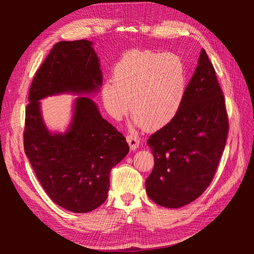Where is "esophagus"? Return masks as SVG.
Returning <instances> with one entry per match:
<instances>
[{
  "label": "esophagus",
  "instance_id": "obj_1",
  "mask_svg": "<svg viewBox=\"0 0 254 254\" xmlns=\"http://www.w3.org/2000/svg\"><path fill=\"white\" fill-rule=\"evenodd\" d=\"M126 140H127V142H128V144L130 146V149H131V150H135L137 147H139L140 141L134 135H132V134L127 135L126 136Z\"/></svg>",
  "mask_w": 254,
  "mask_h": 254
}]
</instances>
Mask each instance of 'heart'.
<instances>
[{"mask_svg": "<svg viewBox=\"0 0 254 254\" xmlns=\"http://www.w3.org/2000/svg\"><path fill=\"white\" fill-rule=\"evenodd\" d=\"M183 60L174 54L149 50L126 53L113 68V81L102 87V99L111 118L121 121L130 109L133 124L158 130L179 113L187 94Z\"/></svg>", "mask_w": 254, "mask_h": 254, "instance_id": "heart-1", "label": "heart"}]
</instances>
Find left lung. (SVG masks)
I'll return each mask as SVG.
<instances>
[{
  "mask_svg": "<svg viewBox=\"0 0 254 254\" xmlns=\"http://www.w3.org/2000/svg\"><path fill=\"white\" fill-rule=\"evenodd\" d=\"M228 129L225 98L214 66L201 50L179 113L147 141L155 158L145 182L151 200L177 209L200 196L216 172Z\"/></svg>",
  "mask_w": 254,
  "mask_h": 254,
  "instance_id": "left-lung-1",
  "label": "left lung"
}]
</instances>
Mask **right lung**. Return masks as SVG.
I'll return each mask as SVG.
<instances>
[{"label": "right lung", "instance_id": "1", "mask_svg": "<svg viewBox=\"0 0 254 254\" xmlns=\"http://www.w3.org/2000/svg\"><path fill=\"white\" fill-rule=\"evenodd\" d=\"M103 84L93 42L54 45L36 73L25 111L24 150L38 180L52 200L74 213L93 211L108 197L110 172L129 151L126 139L101 115L89 97ZM78 96L64 133L51 132L40 101L60 94Z\"/></svg>", "mask_w": 254, "mask_h": 254}]
</instances>
